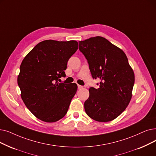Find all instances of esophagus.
<instances>
[{
	"instance_id": "esophagus-1",
	"label": "esophagus",
	"mask_w": 156,
	"mask_h": 156,
	"mask_svg": "<svg viewBox=\"0 0 156 156\" xmlns=\"http://www.w3.org/2000/svg\"><path fill=\"white\" fill-rule=\"evenodd\" d=\"M78 89H83V86H82V85H78Z\"/></svg>"
}]
</instances>
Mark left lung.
Returning a JSON list of instances; mask_svg holds the SVG:
<instances>
[{
    "label": "left lung",
    "instance_id": "8db88e82",
    "mask_svg": "<svg viewBox=\"0 0 156 156\" xmlns=\"http://www.w3.org/2000/svg\"><path fill=\"white\" fill-rule=\"evenodd\" d=\"M79 50L87 60L92 78L101 80L98 89L89 90L85 112L98 122L113 120L126 110L132 98L134 74L127 56L101 36L80 41Z\"/></svg>",
    "mask_w": 156,
    "mask_h": 156
}]
</instances>
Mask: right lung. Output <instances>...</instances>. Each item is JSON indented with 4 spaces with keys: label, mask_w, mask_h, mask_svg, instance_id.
Masks as SVG:
<instances>
[{
    "label": "right lung",
    "mask_w": 156,
    "mask_h": 156,
    "mask_svg": "<svg viewBox=\"0 0 156 156\" xmlns=\"http://www.w3.org/2000/svg\"><path fill=\"white\" fill-rule=\"evenodd\" d=\"M78 48L76 41L45 40L39 43L23 58L18 85L27 108L37 119L55 122L67 113L78 87L59 83L65 77L68 60Z\"/></svg>",
    "instance_id": "add662e5"
}]
</instances>
